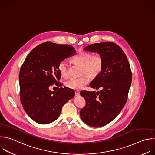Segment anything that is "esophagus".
I'll return each mask as SVG.
<instances>
[{
	"mask_svg": "<svg viewBox=\"0 0 155 155\" xmlns=\"http://www.w3.org/2000/svg\"><path fill=\"white\" fill-rule=\"evenodd\" d=\"M75 95L76 96H79L80 95V92L79 91H75Z\"/></svg>",
	"mask_w": 155,
	"mask_h": 155,
	"instance_id": "obj_1",
	"label": "esophagus"
}]
</instances>
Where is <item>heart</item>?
I'll use <instances>...</instances> for the list:
<instances>
[{
	"label": "heart",
	"mask_w": 155,
	"mask_h": 155,
	"mask_svg": "<svg viewBox=\"0 0 155 155\" xmlns=\"http://www.w3.org/2000/svg\"><path fill=\"white\" fill-rule=\"evenodd\" d=\"M72 61L81 66V73L86 74L91 78L98 77L104 68V60L100 55H92L86 51H80L72 58ZM58 71L61 75L67 77L69 75L68 66L66 61H61L58 64ZM89 82L87 75H83L78 78H72L65 83L67 87L79 90Z\"/></svg>",
	"instance_id": "heart-1"
}]
</instances>
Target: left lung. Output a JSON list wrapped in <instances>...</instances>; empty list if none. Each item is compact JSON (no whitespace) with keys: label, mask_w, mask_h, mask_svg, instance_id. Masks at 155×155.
<instances>
[{"label":"left lung","mask_w":155,"mask_h":155,"mask_svg":"<svg viewBox=\"0 0 155 155\" xmlns=\"http://www.w3.org/2000/svg\"><path fill=\"white\" fill-rule=\"evenodd\" d=\"M91 52H97L104 60L100 74L89 84L96 93L82 91L80 95L86 105L80 111L81 120L92 127L104 126L120 113L124 107L131 84L132 74L126 55L115 43L105 42L89 45L84 48Z\"/></svg>","instance_id":"left-lung-1"}]
</instances>
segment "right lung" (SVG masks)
Wrapping results in <instances>:
<instances>
[{
  "label": "right lung",
  "instance_id": "obj_1",
  "mask_svg": "<svg viewBox=\"0 0 155 155\" xmlns=\"http://www.w3.org/2000/svg\"><path fill=\"white\" fill-rule=\"evenodd\" d=\"M70 45L46 42L35 47L25 58L19 72L20 98L24 110L35 122L47 124L57 120L66 103L75 95L64 87L51 91L49 86H58L61 78L58 64L74 55Z\"/></svg>",
  "mask_w": 155,
  "mask_h": 155
}]
</instances>
